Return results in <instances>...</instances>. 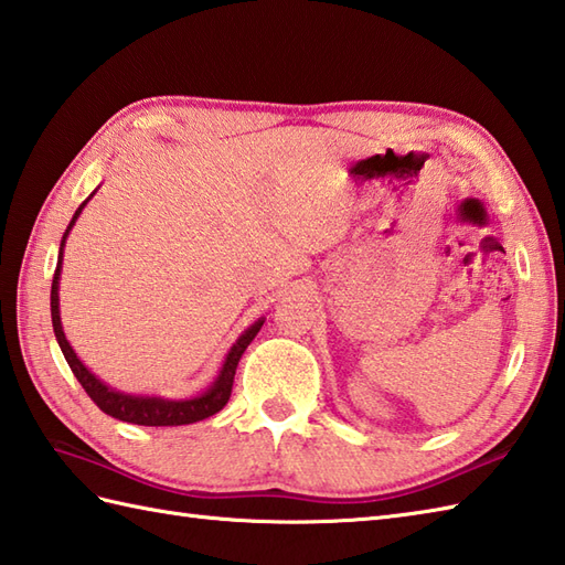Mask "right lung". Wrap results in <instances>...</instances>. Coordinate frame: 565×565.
Masks as SVG:
<instances>
[{
  "label": "right lung",
  "instance_id": "right-lung-1",
  "mask_svg": "<svg viewBox=\"0 0 565 565\" xmlns=\"http://www.w3.org/2000/svg\"><path fill=\"white\" fill-rule=\"evenodd\" d=\"M96 191H98V188H96ZM96 191L89 198H86L84 203L77 207V212L72 215L65 234H62L60 250H57V268H55V275H53V290H50V317H53V331H55L62 355H65L70 370L74 372V377L79 380V384L84 386V392L92 396L94 404L102 408L104 413H108V416L118 418L122 423H132V425H188V423H198V420H205L210 416H215V413L222 411L224 404L230 401L236 365H239L244 350L248 348L250 341H254L256 333L260 331L263 321H266V317H260L258 321L246 326L242 335L236 338L232 348L227 350V355H224L222 367L215 374V380H212L205 386V392H200L195 396H185V398H167V396H159V394L120 392V388L106 384L104 380H98L96 374L79 360V355L74 353V348L70 345L65 329H62V319H60L62 258H65V244H67V236H70L72 227L77 224L82 210L96 195Z\"/></svg>",
  "mask_w": 565,
  "mask_h": 565
}]
</instances>
